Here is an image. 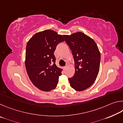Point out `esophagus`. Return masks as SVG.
<instances>
[{"mask_svg": "<svg viewBox=\"0 0 123 123\" xmlns=\"http://www.w3.org/2000/svg\"><path fill=\"white\" fill-rule=\"evenodd\" d=\"M67 68V66H65V67H64V70H66V68Z\"/></svg>", "mask_w": 123, "mask_h": 123, "instance_id": "1", "label": "esophagus"}]
</instances>
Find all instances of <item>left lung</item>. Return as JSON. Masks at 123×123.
<instances>
[{
  "mask_svg": "<svg viewBox=\"0 0 123 123\" xmlns=\"http://www.w3.org/2000/svg\"><path fill=\"white\" fill-rule=\"evenodd\" d=\"M71 49L75 62V74L68 78L70 86L77 91L89 88L99 73L100 53L96 43L81 32L63 35Z\"/></svg>",
  "mask_w": 123,
  "mask_h": 123,
  "instance_id": "left-lung-1",
  "label": "left lung"
}]
</instances>
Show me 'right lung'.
Returning <instances> with one entry per match:
<instances>
[{
    "label": "right lung",
    "instance_id": "add662e5",
    "mask_svg": "<svg viewBox=\"0 0 123 123\" xmlns=\"http://www.w3.org/2000/svg\"><path fill=\"white\" fill-rule=\"evenodd\" d=\"M63 36L51 30L35 34L26 47V70L31 81L39 89L49 92L57 86L62 69L55 64L54 53Z\"/></svg>",
    "mask_w": 123,
    "mask_h": 123
}]
</instances>
